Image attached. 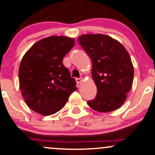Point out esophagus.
<instances>
[{
    "instance_id": "1",
    "label": "esophagus",
    "mask_w": 155,
    "mask_h": 155,
    "mask_svg": "<svg viewBox=\"0 0 155 155\" xmlns=\"http://www.w3.org/2000/svg\"><path fill=\"white\" fill-rule=\"evenodd\" d=\"M76 82H77V83H78V84L81 83L82 82H83V78H77V79H76Z\"/></svg>"
}]
</instances>
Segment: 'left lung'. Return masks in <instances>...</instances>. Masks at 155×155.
Here are the masks:
<instances>
[{
	"mask_svg": "<svg viewBox=\"0 0 155 155\" xmlns=\"http://www.w3.org/2000/svg\"><path fill=\"white\" fill-rule=\"evenodd\" d=\"M78 42L92 61V78L97 88L94 100L88 101L93 110L109 112L125 102L134 81V66L125 47L103 34H86Z\"/></svg>",
	"mask_w": 155,
	"mask_h": 155,
	"instance_id": "obj_1",
	"label": "left lung"
}]
</instances>
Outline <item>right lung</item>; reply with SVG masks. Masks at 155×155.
Segmentation results:
<instances>
[{"mask_svg": "<svg viewBox=\"0 0 155 155\" xmlns=\"http://www.w3.org/2000/svg\"><path fill=\"white\" fill-rule=\"evenodd\" d=\"M74 40L51 36L36 42L23 56L19 69V88L31 110L43 115L59 112L77 90L76 82L64 66V56Z\"/></svg>", "mask_w": 155, "mask_h": 155, "instance_id": "right-lung-1", "label": "right lung"}]
</instances>
